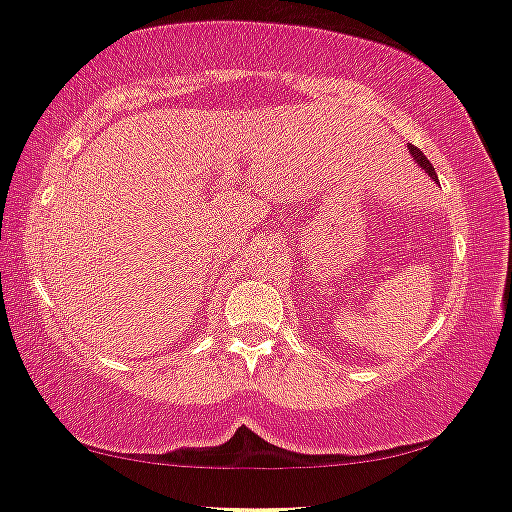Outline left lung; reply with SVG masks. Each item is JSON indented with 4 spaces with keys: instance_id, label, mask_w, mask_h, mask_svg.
<instances>
[{
    "instance_id": "left-lung-1",
    "label": "left lung",
    "mask_w": 512,
    "mask_h": 512,
    "mask_svg": "<svg viewBox=\"0 0 512 512\" xmlns=\"http://www.w3.org/2000/svg\"><path fill=\"white\" fill-rule=\"evenodd\" d=\"M408 153H410V155H413V160H415V164H417V167H420V169L424 171V174H427V176H431V178H434V181H438V176H436V171H434V167H431V162L427 160V157H424V153H422V150H420V148H415V146H408Z\"/></svg>"
}]
</instances>
